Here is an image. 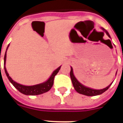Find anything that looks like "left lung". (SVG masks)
Masks as SVG:
<instances>
[{"mask_svg":"<svg viewBox=\"0 0 123 123\" xmlns=\"http://www.w3.org/2000/svg\"><path fill=\"white\" fill-rule=\"evenodd\" d=\"M101 29L103 30L104 32L106 33V34L108 35L109 37L111 38L109 33L107 32V31L105 30L103 28H101ZM108 40L109 42H111L110 39H108ZM70 78H71L72 84H73V86L75 90L78 93H80V94H83V95H87V96H95V95H100L101 93H103V92H105L106 90H107L110 87V86L112 84V83H111V84L109 85L107 87L103 88V89H101V90H94V89H92V88L86 87L85 86L82 85L80 82H79L78 80L76 78L74 75L73 74V69H72V67H71V70H70Z\"/></svg>","mask_w":123,"mask_h":123,"instance_id":"obj_1","label":"left lung"}]
</instances>
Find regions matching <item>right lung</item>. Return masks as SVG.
I'll list each match as a JSON object with an SVG mask.
<instances>
[{"instance_id": "obj_1", "label": "right lung", "mask_w": 123, "mask_h": 123, "mask_svg": "<svg viewBox=\"0 0 123 123\" xmlns=\"http://www.w3.org/2000/svg\"><path fill=\"white\" fill-rule=\"evenodd\" d=\"M9 45L7 47L6 51L8 48ZM6 51L4 55V71L5 73L6 74V76L8 78V80L10 82L12 83V85L14 86L15 88L17 89L20 92H21L23 94L27 95H39V94H42L43 93H45L47 92H48L49 90H51V88H52V86L53 85L54 83V78L55 76H56V74L59 72V70L61 69V67H59L57 69L55 70H54V72H53V74H51L50 78H49L48 80H47L45 82L41 83L39 84H37V85L34 86H24L16 82L15 81L12 80L11 77L10 76L8 73L7 72L6 68L5 67V64H6Z\"/></svg>"}]
</instances>
